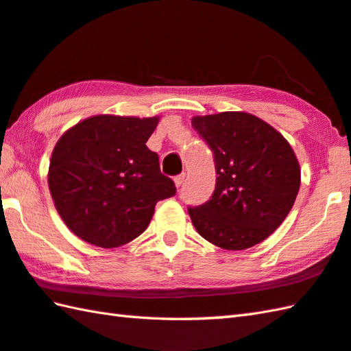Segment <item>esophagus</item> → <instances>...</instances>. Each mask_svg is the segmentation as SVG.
<instances>
[{"label": "esophagus", "mask_w": 351, "mask_h": 351, "mask_svg": "<svg viewBox=\"0 0 351 351\" xmlns=\"http://www.w3.org/2000/svg\"><path fill=\"white\" fill-rule=\"evenodd\" d=\"M184 180H185V175L184 173H181V175H178V176H175V185H176V187L178 189H180L181 187V185L184 184Z\"/></svg>", "instance_id": "obj_1"}]
</instances>
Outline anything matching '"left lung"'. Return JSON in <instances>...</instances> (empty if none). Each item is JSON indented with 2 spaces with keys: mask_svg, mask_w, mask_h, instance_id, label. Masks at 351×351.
Segmentation results:
<instances>
[{
  "mask_svg": "<svg viewBox=\"0 0 351 351\" xmlns=\"http://www.w3.org/2000/svg\"><path fill=\"white\" fill-rule=\"evenodd\" d=\"M216 166L210 201L189 207L195 228L223 250L263 242L293 207L301 170L291 144L266 121L246 112L193 117Z\"/></svg>",
  "mask_w": 351,
  "mask_h": 351,
  "instance_id": "left-lung-1",
  "label": "left lung"
}]
</instances>
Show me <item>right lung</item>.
Masks as SVG:
<instances>
[{"mask_svg":"<svg viewBox=\"0 0 351 351\" xmlns=\"http://www.w3.org/2000/svg\"><path fill=\"white\" fill-rule=\"evenodd\" d=\"M158 120L95 115L60 136L48 187L75 236L101 248L125 245L147 228L156 202L176 193L146 146Z\"/></svg>","mask_w":351,"mask_h":351,"instance_id":"add662e5","label":"right lung"}]
</instances>
